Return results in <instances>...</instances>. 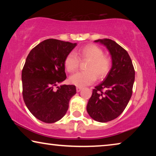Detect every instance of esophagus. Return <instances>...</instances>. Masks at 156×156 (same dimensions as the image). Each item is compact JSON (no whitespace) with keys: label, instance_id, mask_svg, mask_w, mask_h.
Segmentation results:
<instances>
[{"label":"esophagus","instance_id":"34e87169","mask_svg":"<svg viewBox=\"0 0 156 156\" xmlns=\"http://www.w3.org/2000/svg\"><path fill=\"white\" fill-rule=\"evenodd\" d=\"M82 87H76V91H77V92H80V91L82 90Z\"/></svg>","mask_w":156,"mask_h":156}]
</instances>
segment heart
I'll use <instances>...</instances> for the list:
<instances>
[{
  "instance_id": "obj_1",
  "label": "heart",
  "mask_w": 156,
  "mask_h": 156,
  "mask_svg": "<svg viewBox=\"0 0 156 156\" xmlns=\"http://www.w3.org/2000/svg\"><path fill=\"white\" fill-rule=\"evenodd\" d=\"M81 61H89L85 72H80L70 76L69 82L77 87H84L95 82L97 76L103 79L112 67V60L104 55L100 47L89 44L80 49L76 53L71 52L66 56L64 65L69 73L77 70Z\"/></svg>"
}]
</instances>
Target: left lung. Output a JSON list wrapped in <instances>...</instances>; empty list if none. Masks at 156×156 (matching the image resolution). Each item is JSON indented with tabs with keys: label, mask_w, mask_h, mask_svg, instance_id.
Here are the masks:
<instances>
[{
	"label": "left lung",
	"mask_w": 156,
	"mask_h": 156,
	"mask_svg": "<svg viewBox=\"0 0 156 156\" xmlns=\"http://www.w3.org/2000/svg\"><path fill=\"white\" fill-rule=\"evenodd\" d=\"M94 42L109 51L112 67L105 80L93 89L87 110L94 120L104 123L117 118L126 107L133 92L135 70L127 51L114 40L105 38Z\"/></svg>",
	"instance_id": "8db88e82"
}]
</instances>
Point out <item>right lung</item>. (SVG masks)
<instances>
[{
    "label": "right lung",
    "instance_id": "add662e5",
    "mask_svg": "<svg viewBox=\"0 0 156 156\" xmlns=\"http://www.w3.org/2000/svg\"><path fill=\"white\" fill-rule=\"evenodd\" d=\"M76 43L56 39L44 40L31 50L22 70L23 97L31 114L52 123L65 116L76 94L74 85L58 83L66 80L64 62Z\"/></svg>",
    "mask_w": 156,
    "mask_h": 156
}]
</instances>
